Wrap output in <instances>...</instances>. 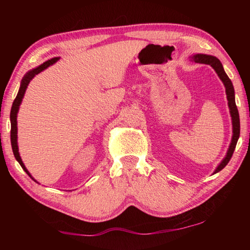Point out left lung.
<instances>
[{
  "label": "left lung",
  "mask_w": 250,
  "mask_h": 250,
  "mask_svg": "<svg viewBox=\"0 0 250 250\" xmlns=\"http://www.w3.org/2000/svg\"><path fill=\"white\" fill-rule=\"evenodd\" d=\"M193 61L195 62H200V64H207V65H210L211 67H213L215 71L217 73L218 77L221 78L224 84H225V88H226L228 107H229L230 116H231V120H232V138H231V143L229 146V149H228V151H227L225 159L222 161L221 164H219L216 170H215V172H214V173H217L219 171H222L223 168L227 166V163L229 162V160L232 156V153H234V151H235L237 141H238V138L240 134V121H239L238 109H237V105L235 103V90H234V86H232L230 79L228 78V76L226 75L225 70H224V68H223L222 62H219L218 58L210 56V55L197 54L193 56Z\"/></svg>",
  "instance_id": "obj_1"
}]
</instances>
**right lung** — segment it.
Returning a JSON list of instances; mask_svg holds the SVG:
<instances>
[{
    "instance_id": "right-lung-1",
    "label": "right lung",
    "mask_w": 250,
    "mask_h": 250,
    "mask_svg": "<svg viewBox=\"0 0 250 250\" xmlns=\"http://www.w3.org/2000/svg\"><path fill=\"white\" fill-rule=\"evenodd\" d=\"M58 57H55L49 59V61L45 62L44 64H42L41 66L37 67V68L33 69L31 71H28V73L24 76L23 79H22V83H21V87H20V90L18 92V96H16V98L14 99V103L13 105H12V109H11V145H12V150H13V153L15 159L18 160V162L20 163V166L23 167V170L27 173V174L31 176L29 174L28 171L26 170V167L22 162V159H21L20 153H19V146H18V121H16V116H18V112H19V108H20V104L22 103V99L24 97L25 91H26V88L28 86V83H31V80L35 77L37 74H40L41 71H43L44 69L47 68L48 66L53 65L54 62H56L58 61Z\"/></svg>"
}]
</instances>
